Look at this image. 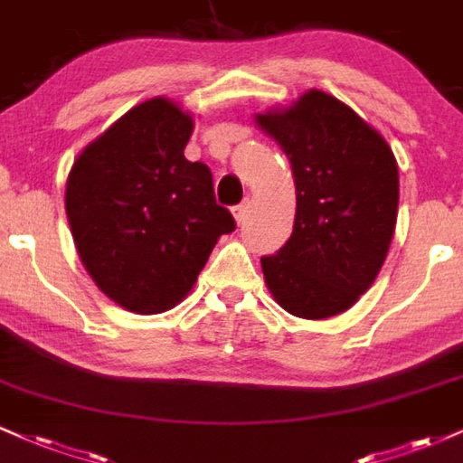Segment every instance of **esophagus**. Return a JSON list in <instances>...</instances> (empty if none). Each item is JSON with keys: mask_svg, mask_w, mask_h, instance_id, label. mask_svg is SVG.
Segmentation results:
<instances>
[{"mask_svg": "<svg viewBox=\"0 0 463 463\" xmlns=\"http://www.w3.org/2000/svg\"><path fill=\"white\" fill-rule=\"evenodd\" d=\"M248 209H250V202H248V200H246V202H241V204H239V206H235V209H232V217H235L237 224H243V222H246V217H248Z\"/></svg>", "mask_w": 463, "mask_h": 463, "instance_id": "esophagus-1", "label": "esophagus"}]
</instances>
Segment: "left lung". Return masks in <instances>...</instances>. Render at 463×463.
<instances>
[{
    "label": "left lung",
    "mask_w": 463,
    "mask_h": 463,
    "mask_svg": "<svg viewBox=\"0 0 463 463\" xmlns=\"http://www.w3.org/2000/svg\"><path fill=\"white\" fill-rule=\"evenodd\" d=\"M289 158L294 232L261 268L287 313L326 320L348 311L379 276L398 217V165L379 130L333 95L302 93L254 115Z\"/></svg>",
    "instance_id": "8db88e82"
}]
</instances>
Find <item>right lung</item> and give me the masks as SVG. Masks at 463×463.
I'll use <instances>...</instances> for the list:
<instances>
[{
    "mask_svg": "<svg viewBox=\"0 0 463 463\" xmlns=\"http://www.w3.org/2000/svg\"><path fill=\"white\" fill-rule=\"evenodd\" d=\"M194 115L169 98L137 104L78 154L65 211L84 269L121 309L154 316L194 289L235 220L204 163L184 158Z\"/></svg>",
    "mask_w": 463,
    "mask_h": 463,
    "instance_id": "1",
    "label": "right lung"
}]
</instances>
